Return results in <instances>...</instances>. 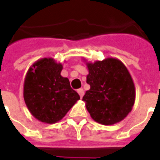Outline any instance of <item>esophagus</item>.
I'll use <instances>...</instances> for the list:
<instances>
[{"label": "esophagus", "mask_w": 160, "mask_h": 160, "mask_svg": "<svg viewBox=\"0 0 160 160\" xmlns=\"http://www.w3.org/2000/svg\"><path fill=\"white\" fill-rule=\"evenodd\" d=\"M77 92L79 93V95H80V98H82L83 96H84V94H85V92H84V90L80 88V89H79V90H78Z\"/></svg>", "instance_id": "esophagus-1"}]
</instances>
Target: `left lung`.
Segmentation results:
<instances>
[{
  "mask_svg": "<svg viewBox=\"0 0 160 160\" xmlns=\"http://www.w3.org/2000/svg\"><path fill=\"white\" fill-rule=\"evenodd\" d=\"M85 62L89 71L86 82L91 88L83 101L91 118L102 125H113L123 120L132 109L136 96L127 67L115 58Z\"/></svg>",
  "mask_w": 160,
  "mask_h": 160,
  "instance_id": "8db88e82",
  "label": "left lung"
}]
</instances>
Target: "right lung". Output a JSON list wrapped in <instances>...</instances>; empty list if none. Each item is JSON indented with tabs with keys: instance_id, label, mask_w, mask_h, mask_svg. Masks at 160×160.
Segmentation results:
<instances>
[{
	"instance_id": "add662e5",
	"label": "right lung",
	"mask_w": 160,
	"mask_h": 160,
	"mask_svg": "<svg viewBox=\"0 0 160 160\" xmlns=\"http://www.w3.org/2000/svg\"><path fill=\"white\" fill-rule=\"evenodd\" d=\"M62 69L63 64L53 58H41L29 68L24 80L27 107L34 118L44 123L60 121L80 100L69 79L61 75Z\"/></svg>"
}]
</instances>
